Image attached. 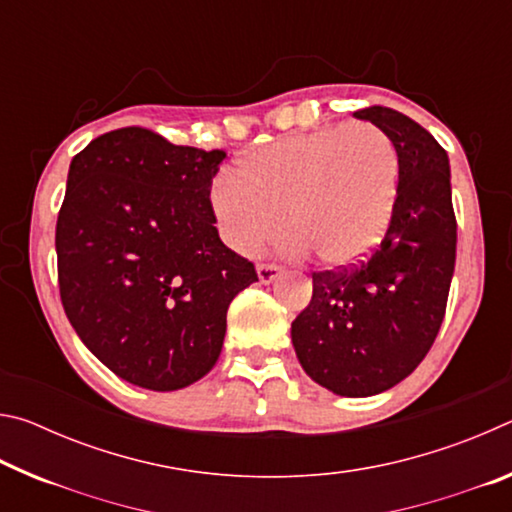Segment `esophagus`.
<instances>
[{"label":"esophagus","instance_id":"1","mask_svg":"<svg viewBox=\"0 0 512 512\" xmlns=\"http://www.w3.org/2000/svg\"><path fill=\"white\" fill-rule=\"evenodd\" d=\"M282 273V268L277 264H257V275H259V282L264 284H271L273 280H277V275Z\"/></svg>","mask_w":512,"mask_h":512}]
</instances>
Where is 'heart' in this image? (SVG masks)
Segmentation results:
<instances>
[{"mask_svg": "<svg viewBox=\"0 0 512 512\" xmlns=\"http://www.w3.org/2000/svg\"><path fill=\"white\" fill-rule=\"evenodd\" d=\"M402 162L395 142L372 124L318 128L257 146L239 171L212 183L221 235L257 253L287 232L329 268L359 264L393 221Z\"/></svg>", "mask_w": 512, "mask_h": 512, "instance_id": "b5f03b06", "label": "heart"}]
</instances>
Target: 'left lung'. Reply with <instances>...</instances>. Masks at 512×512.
<instances>
[{
	"label": "left lung",
	"instance_id": "1",
	"mask_svg": "<svg viewBox=\"0 0 512 512\" xmlns=\"http://www.w3.org/2000/svg\"><path fill=\"white\" fill-rule=\"evenodd\" d=\"M397 146L400 194L381 244L359 264L316 271L309 307L291 323L300 366L345 397L388 391L418 368L443 325L456 262L447 151L393 108L354 112Z\"/></svg>",
	"mask_w": 512,
	"mask_h": 512
}]
</instances>
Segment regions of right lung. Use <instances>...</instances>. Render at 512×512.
Wrapping results in <instances>:
<instances>
[{
	"mask_svg": "<svg viewBox=\"0 0 512 512\" xmlns=\"http://www.w3.org/2000/svg\"><path fill=\"white\" fill-rule=\"evenodd\" d=\"M225 151L117 128L69 164L56 223L58 289L69 323L103 366L149 391L212 370L232 298L255 264L219 239L210 201Z\"/></svg>",
	"mask_w": 512,
	"mask_h": 512,
	"instance_id": "obj_1",
	"label": "right lung"
}]
</instances>
